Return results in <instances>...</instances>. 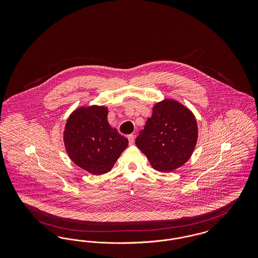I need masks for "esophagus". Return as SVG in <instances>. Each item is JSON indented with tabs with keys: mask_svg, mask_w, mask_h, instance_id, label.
Instances as JSON below:
<instances>
[{
	"mask_svg": "<svg viewBox=\"0 0 258 258\" xmlns=\"http://www.w3.org/2000/svg\"><path fill=\"white\" fill-rule=\"evenodd\" d=\"M127 139H128V142H130V144H131V145H132V144H134V143H135V135H127Z\"/></svg>",
	"mask_w": 258,
	"mask_h": 258,
	"instance_id": "1",
	"label": "esophagus"
}]
</instances>
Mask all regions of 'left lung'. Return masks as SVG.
Returning a JSON list of instances; mask_svg holds the SVG:
<instances>
[{
	"label": "left lung",
	"instance_id": "left-lung-1",
	"mask_svg": "<svg viewBox=\"0 0 258 258\" xmlns=\"http://www.w3.org/2000/svg\"><path fill=\"white\" fill-rule=\"evenodd\" d=\"M197 135V119L191 111L176 100L164 99L154 106L135 143L154 169L171 172L190 158Z\"/></svg>",
	"mask_w": 258,
	"mask_h": 258
}]
</instances>
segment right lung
Masks as SVG:
<instances>
[{
    "label": "right lung",
    "mask_w": 258,
    "mask_h": 258,
    "mask_svg": "<svg viewBox=\"0 0 258 258\" xmlns=\"http://www.w3.org/2000/svg\"><path fill=\"white\" fill-rule=\"evenodd\" d=\"M107 114L104 106L80 107L64 126L63 142L71 160L94 175L110 171L128 145L127 139L111 127Z\"/></svg>",
    "instance_id": "right-lung-1"
}]
</instances>
